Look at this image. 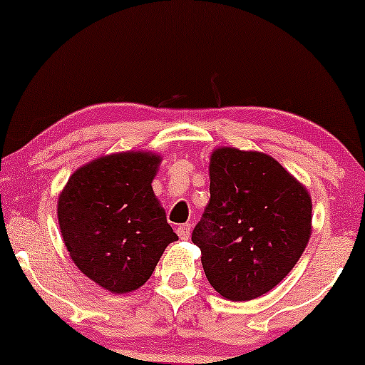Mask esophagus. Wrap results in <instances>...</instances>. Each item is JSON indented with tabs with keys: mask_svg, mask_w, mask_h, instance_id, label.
<instances>
[{
	"mask_svg": "<svg viewBox=\"0 0 365 365\" xmlns=\"http://www.w3.org/2000/svg\"><path fill=\"white\" fill-rule=\"evenodd\" d=\"M177 233H178V237L182 238V240H187V238L190 237V225H188V223L180 225L177 228Z\"/></svg>",
	"mask_w": 365,
	"mask_h": 365,
	"instance_id": "esophagus-1",
	"label": "esophagus"
}]
</instances>
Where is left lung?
<instances>
[{"mask_svg":"<svg viewBox=\"0 0 365 365\" xmlns=\"http://www.w3.org/2000/svg\"><path fill=\"white\" fill-rule=\"evenodd\" d=\"M209 199L192 232L211 287L233 302L257 299L293 269L312 233L309 190L274 158L217 148Z\"/></svg>","mask_w":365,"mask_h":365,"instance_id":"left-lung-1","label":"left lung"}]
</instances>
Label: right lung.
Here are the masks:
<instances>
[{"instance_id": "add662e5", "label": "right lung", "mask_w": 365, "mask_h": 365, "mask_svg": "<svg viewBox=\"0 0 365 365\" xmlns=\"http://www.w3.org/2000/svg\"><path fill=\"white\" fill-rule=\"evenodd\" d=\"M161 156L127 150L73 171L58 197L66 250L87 278L111 293L137 290L177 233L154 195Z\"/></svg>"}]
</instances>
